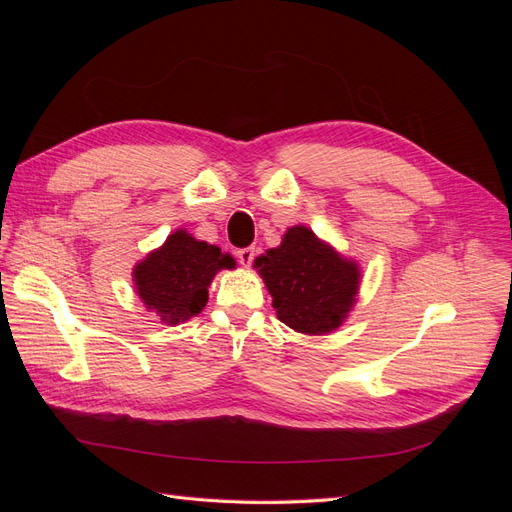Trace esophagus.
Wrapping results in <instances>:
<instances>
[{
  "mask_svg": "<svg viewBox=\"0 0 512 512\" xmlns=\"http://www.w3.org/2000/svg\"><path fill=\"white\" fill-rule=\"evenodd\" d=\"M235 256H237V260L241 262L243 267H250L254 256H256V250H254V247H241V250L235 252Z\"/></svg>",
  "mask_w": 512,
  "mask_h": 512,
  "instance_id": "1",
  "label": "esophagus"
}]
</instances>
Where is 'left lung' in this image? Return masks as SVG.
Here are the masks:
<instances>
[{"label":"left lung","mask_w":512,"mask_h":512,"mask_svg":"<svg viewBox=\"0 0 512 512\" xmlns=\"http://www.w3.org/2000/svg\"><path fill=\"white\" fill-rule=\"evenodd\" d=\"M256 267L271 292L277 318L307 335L337 329L359 290V267L305 226L290 228L280 247L256 258Z\"/></svg>","instance_id":"8db88e82"}]
</instances>
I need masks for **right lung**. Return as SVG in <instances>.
<instances>
[{
    "label": "right lung",
    "instance_id": "obj_1",
    "mask_svg": "<svg viewBox=\"0 0 512 512\" xmlns=\"http://www.w3.org/2000/svg\"><path fill=\"white\" fill-rule=\"evenodd\" d=\"M224 267H235V258L177 230L134 269V282L138 297L156 309L162 322L177 324L203 312L213 275Z\"/></svg>",
    "mask_w": 512,
    "mask_h": 512
}]
</instances>
